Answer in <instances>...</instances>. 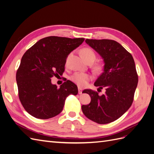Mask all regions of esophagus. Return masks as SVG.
I'll use <instances>...</instances> for the list:
<instances>
[{"label": "esophagus", "mask_w": 154, "mask_h": 154, "mask_svg": "<svg viewBox=\"0 0 154 154\" xmlns=\"http://www.w3.org/2000/svg\"><path fill=\"white\" fill-rule=\"evenodd\" d=\"M78 93L79 94H81L82 93V88L80 87H78Z\"/></svg>", "instance_id": "esophagus-1"}]
</instances>
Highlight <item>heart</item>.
Masks as SVG:
<instances>
[{
    "label": "heart",
    "mask_w": 154,
    "mask_h": 154,
    "mask_svg": "<svg viewBox=\"0 0 154 154\" xmlns=\"http://www.w3.org/2000/svg\"><path fill=\"white\" fill-rule=\"evenodd\" d=\"M81 54L86 61L91 58H96V55L92 49L89 48H84L81 50ZM97 69H100L98 67ZM91 76L87 73L82 72H77L74 73L71 76V80L80 87H85L88 82L91 80Z\"/></svg>",
    "instance_id": "b5f03b06"
}]
</instances>
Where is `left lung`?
<instances>
[{
  "label": "left lung",
  "instance_id": "obj_1",
  "mask_svg": "<svg viewBox=\"0 0 154 154\" xmlns=\"http://www.w3.org/2000/svg\"><path fill=\"white\" fill-rule=\"evenodd\" d=\"M85 42L98 53L104 62L103 72L94 83L98 89L105 88L101 96L85 89L91 103L82 105L87 118L99 124L109 123L119 118L132 105L138 83V76L132 54L112 40L86 39Z\"/></svg>",
  "mask_w": 154,
  "mask_h": 154
}]
</instances>
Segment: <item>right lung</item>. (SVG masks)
<instances>
[{
    "instance_id": "right-lung-1",
    "label": "right lung",
    "mask_w": 154,
    "mask_h": 154,
    "mask_svg": "<svg viewBox=\"0 0 154 154\" xmlns=\"http://www.w3.org/2000/svg\"><path fill=\"white\" fill-rule=\"evenodd\" d=\"M85 38L48 36L38 40L23 55L16 80L22 106L33 117L46 119L59 114L66 97L77 95V86L70 80L59 88L51 78L62 76L68 55Z\"/></svg>"
}]
</instances>
